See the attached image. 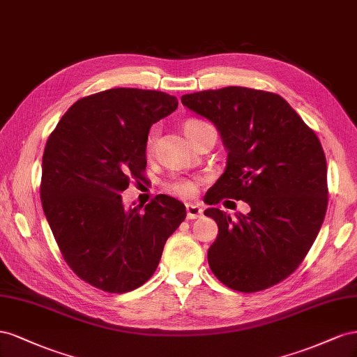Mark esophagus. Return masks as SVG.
<instances>
[{
  "label": "esophagus",
  "instance_id": "1",
  "mask_svg": "<svg viewBox=\"0 0 357 357\" xmlns=\"http://www.w3.org/2000/svg\"><path fill=\"white\" fill-rule=\"evenodd\" d=\"M185 208H187V218L188 220H196V218L202 217L203 211H202V208L199 205H192V203H187Z\"/></svg>",
  "mask_w": 357,
  "mask_h": 357
}]
</instances>
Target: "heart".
<instances>
[{
  "mask_svg": "<svg viewBox=\"0 0 357 357\" xmlns=\"http://www.w3.org/2000/svg\"><path fill=\"white\" fill-rule=\"evenodd\" d=\"M203 124H206V122L197 121V119L188 121L185 124V131H188L191 128L200 127ZM155 139H157V128H151L148 139H146V149L148 151H151L152 146H154ZM166 190L170 192V195H175V196H179V197H190V196L195 195L196 185H195V182L188 181V179H173V181L167 182Z\"/></svg>",
  "mask_w": 357,
  "mask_h": 357,
  "instance_id": "b5f03b06",
  "label": "heart"
}]
</instances>
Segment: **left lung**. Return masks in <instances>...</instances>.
Returning a JSON list of instances; mask_svg holds the SVG:
<instances>
[{
  "label": "left lung",
  "mask_w": 357,
  "mask_h": 357,
  "mask_svg": "<svg viewBox=\"0 0 357 357\" xmlns=\"http://www.w3.org/2000/svg\"><path fill=\"white\" fill-rule=\"evenodd\" d=\"M181 101L217 127L227 151L206 203L227 197L250 205L236 221L218 208L205 211L218 226L208 250L211 271L238 291L272 287L296 271L326 215L328 167L320 140L278 94L227 86Z\"/></svg>",
  "instance_id": "8db88e82"
}]
</instances>
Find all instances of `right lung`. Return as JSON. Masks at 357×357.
Masks as SVG:
<instances>
[{"instance_id": "obj_1", "label": "right lung", "mask_w": 357, "mask_h": 357, "mask_svg": "<svg viewBox=\"0 0 357 357\" xmlns=\"http://www.w3.org/2000/svg\"><path fill=\"white\" fill-rule=\"evenodd\" d=\"M176 107L178 98L160 91L107 89L77 100L47 139L45 215L68 266L91 286L110 293L140 287L187 217L175 197L161 195L142 211L126 208L121 196L131 179L144 178L152 124Z\"/></svg>"}]
</instances>
